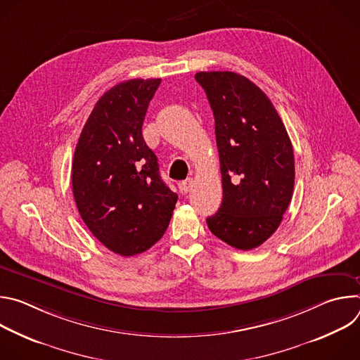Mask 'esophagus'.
<instances>
[{"mask_svg": "<svg viewBox=\"0 0 360 360\" xmlns=\"http://www.w3.org/2000/svg\"><path fill=\"white\" fill-rule=\"evenodd\" d=\"M192 185H193V179H192V178H186L185 181H182V182H181L179 188H181V191H182L184 193H188V192L191 191Z\"/></svg>", "mask_w": 360, "mask_h": 360, "instance_id": "1", "label": "esophagus"}]
</instances>
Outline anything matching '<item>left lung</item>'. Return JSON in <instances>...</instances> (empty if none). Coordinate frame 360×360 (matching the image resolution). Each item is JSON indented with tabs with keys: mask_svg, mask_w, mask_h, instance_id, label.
<instances>
[{
	"mask_svg": "<svg viewBox=\"0 0 360 360\" xmlns=\"http://www.w3.org/2000/svg\"><path fill=\"white\" fill-rule=\"evenodd\" d=\"M215 118L224 198L207 219L225 243L250 250L281 225L295 184L293 148L266 94L231 71L198 72Z\"/></svg>",
	"mask_w": 360,
	"mask_h": 360,
	"instance_id": "1",
	"label": "left lung"
}]
</instances>
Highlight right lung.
I'll return each instance as SVG.
<instances>
[{
  "label": "right lung",
  "mask_w": 360,
  "mask_h": 360,
  "mask_svg": "<svg viewBox=\"0 0 360 360\" xmlns=\"http://www.w3.org/2000/svg\"><path fill=\"white\" fill-rule=\"evenodd\" d=\"M160 78L129 79L108 89L88 117L72 161V192L92 235L110 250L132 256L165 233L178 195L160 175L142 136Z\"/></svg>",
  "instance_id": "1"
}]
</instances>
